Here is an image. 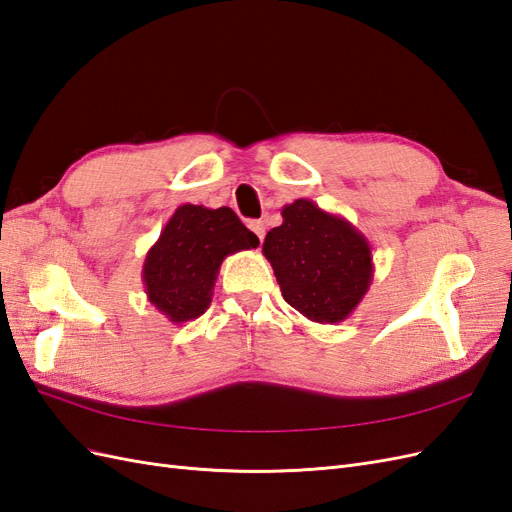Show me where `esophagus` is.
I'll use <instances>...</instances> for the list:
<instances>
[{
    "label": "esophagus",
    "instance_id": "esophagus-1",
    "mask_svg": "<svg viewBox=\"0 0 512 512\" xmlns=\"http://www.w3.org/2000/svg\"><path fill=\"white\" fill-rule=\"evenodd\" d=\"M250 230L254 232V235L262 241L265 239V222H260V220H254V222H250Z\"/></svg>",
    "mask_w": 512,
    "mask_h": 512
}]
</instances>
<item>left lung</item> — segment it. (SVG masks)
<instances>
[{
    "label": "left lung",
    "mask_w": 512,
    "mask_h": 512,
    "mask_svg": "<svg viewBox=\"0 0 512 512\" xmlns=\"http://www.w3.org/2000/svg\"><path fill=\"white\" fill-rule=\"evenodd\" d=\"M282 218L262 243L282 297L312 322H344L374 280L369 241L342 215L307 198L286 205Z\"/></svg>",
    "instance_id": "8db88e82"
}]
</instances>
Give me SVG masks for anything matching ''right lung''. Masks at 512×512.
<instances>
[{
    "instance_id": "1",
    "label": "right lung",
    "mask_w": 512,
    "mask_h": 512,
    "mask_svg": "<svg viewBox=\"0 0 512 512\" xmlns=\"http://www.w3.org/2000/svg\"><path fill=\"white\" fill-rule=\"evenodd\" d=\"M258 243L230 207H177L145 256L143 284L149 303L173 324L203 316L222 260Z\"/></svg>"
}]
</instances>
